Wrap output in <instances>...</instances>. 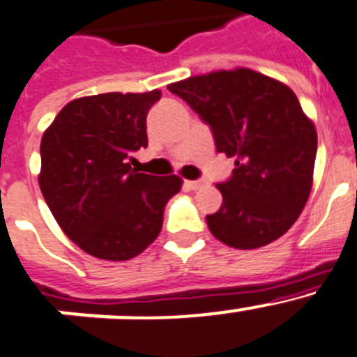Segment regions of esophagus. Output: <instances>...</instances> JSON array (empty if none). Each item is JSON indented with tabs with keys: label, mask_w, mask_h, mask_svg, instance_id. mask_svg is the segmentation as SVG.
I'll use <instances>...</instances> for the list:
<instances>
[{
	"label": "esophagus",
	"mask_w": 357,
	"mask_h": 357,
	"mask_svg": "<svg viewBox=\"0 0 357 357\" xmlns=\"http://www.w3.org/2000/svg\"><path fill=\"white\" fill-rule=\"evenodd\" d=\"M186 188H190V190H197V188H201L202 186V181L201 179H188V181H185Z\"/></svg>",
	"instance_id": "obj_1"
}]
</instances>
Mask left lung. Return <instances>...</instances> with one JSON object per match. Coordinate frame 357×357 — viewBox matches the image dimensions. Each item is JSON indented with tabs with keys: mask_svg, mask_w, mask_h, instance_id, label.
Here are the masks:
<instances>
[{
	"mask_svg": "<svg viewBox=\"0 0 357 357\" xmlns=\"http://www.w3.org/2000/svg\"><path fill=\"white\" fill-rule=\"evenodd\" d=\"M210 126L217 153L234 156L217 183L222 206L206 222L234 249H258L287 233L313 181L317 131L287 85L250 69L218 70L167 86Z\"/></svg>",
	"mask_w": 357,
	"mask_h": 357,
	"instance_id": "1",
	"label": "left lung"
}]
</instances>
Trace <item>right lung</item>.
Returning a JSON list of instances; mask_svg holds the SVG:
<instances>
[{
  "label": "right lung",
  "mask_w": 357,
  "mask_h": 357,
  "mask_svg": "<svg viewBox=\"0 0 357 357\" xmlns=\"http://www.w3.org/2000/svg\"><path fill=\"white\" fill-rule=\"evenodd\" d=\"M162 92L89 96L67 102L40 142L38 185L59 226L85 252L123 261L162 231L163 210L181 188L178 176L131 169L147 147V112Z\"/></svg>",
  "instance_id": "obj_1"
}]
</instances>
